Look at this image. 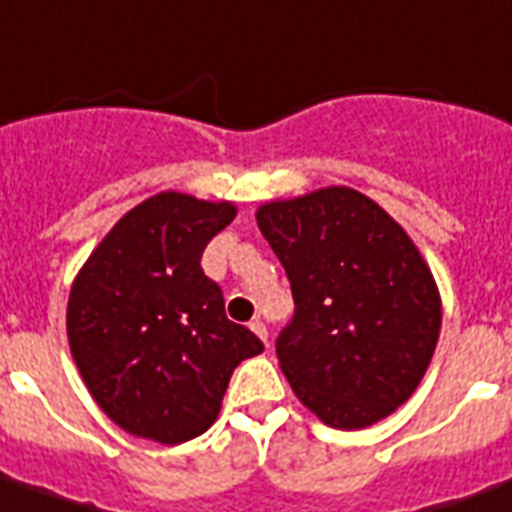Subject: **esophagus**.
<instances>
[{
    "instance_id": "34e87169",
    "label": "esophagus",
    "mask_w": 512,
    "mask_h": 512,
    "mask_svg": "<svg viewBox=\"0 0 512 512\" xmlns=\"http://www.w3.org/2000/svg\"><path fill=\"white\" fill-rule=\"evenodd\" d=\"M249 330H252V333H255L260 341L268 343V327H265L260 319H252V322H249Z\"/></svg>"
}]
</instances>
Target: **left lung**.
Wrapping results in <instances>:
<instances>
[{
    "mask_svg": "<svg viewBox=\"0 0 512 512\" xmlns=\"http://www.w3.org/2000/svg\"><path fill=\"white\" fill-rule=\"evenodd\" d=\"M295 300L276 354L292 392L327 427L395 413L427 373L440 292L411 236L351 187H322L257 209Z\"/></svg>",
    "mask_w": 512,
    "mask_h": 512,
    "instance_id": "8db88e82",
    "label": "left lung"
}]
</instances>
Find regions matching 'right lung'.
<instances>
[{"instance_id": "right-lung-1", "label": "right lung", "mask_w": 512, "mask_h": 512, "mask_svg": "<svg viewBox=\"0 0 512 512\" xmlns=\"http://www.w3.org/2000/svg\"><path fill=\"white\" fill-rule=\"evenodd\" d=\"M233 217L230 201L152 195L115 222L74 279V365L101 411L136 438H198L236 365L263 351L252 330L225 317L222 290L201 268L206 244Z\"/></svg>"}]
</instances>
